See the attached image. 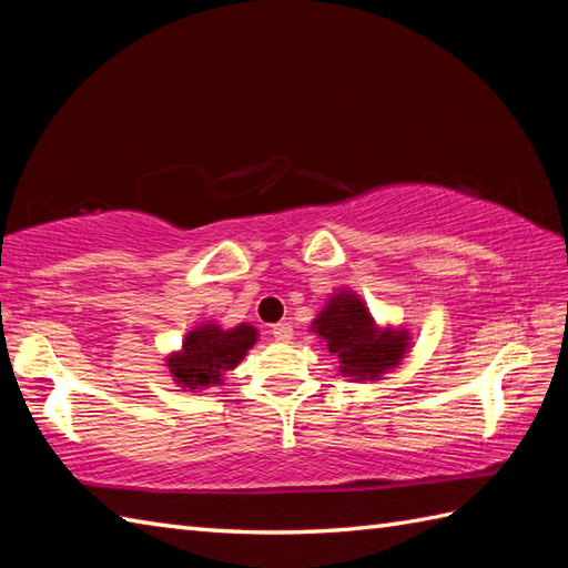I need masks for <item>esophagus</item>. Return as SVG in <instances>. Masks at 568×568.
<instances>
[{
    "mask_svg": "<svg viewBox=\"0 0 568 568\" xmlns=\"http://www.w3.org/2000/svg\"><path fill=\"white\" fill-rule=\"evenodd\" d=\"M273 336H275V339L277 342H283V344H291L293 342V327H291V324H287V322H281V324H273Z\"/></svg>",
    "mask_w": 568,
    "mask_h": 568,
    "instance_id": "1",
    "label": "esophagus"
}]
</instances>
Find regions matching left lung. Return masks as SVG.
I'll return each instance as SVG.
<instances>
[{"label": "left lung", "mask_w": 568, "mask_h": 568, "mask_svg": "<svg viewBox=\"0 0 568 568\" xmlns=\"http://www.w3.org/2000/svg\"><path fill=\"white\" fill-rule=\"evenodd\" d=\"M310 332L332 356L339 358L336 373L346 381H381L385 373L403 364L413 346L407 324L378 322L364 297L352 287H336L310 324Z\"/></svg>", "instance_id": "left-lung-1"}]
</instances>
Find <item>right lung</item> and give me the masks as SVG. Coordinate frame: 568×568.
I'll return each instance as SVG.
<instances>
[{
  "mask_svg": "<svg viewBox=\"0 0 568 568\" xmlns=\"http://www.w3.org/2000/svg\"><path fill=\"white\" fill-rule=\"evenodd\" d=\"M258 342V329L248 322L222 327L220 322H200L192 327L183 346L165 356V368L185 393H202L224 385L226 371H234L248 348Z\"/></svg>",
  "mask_w": 568,
  "mask_h": 568,
  "instance_id": "obj_1",
  "label": "right lung"
}]
</instances>
